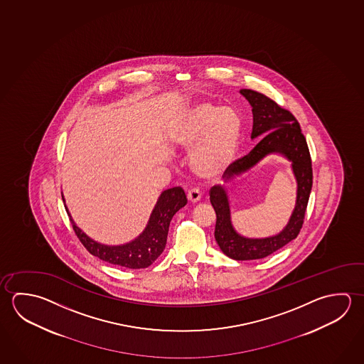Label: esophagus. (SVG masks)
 <instances>
[{
    "instance_id": "obj_1",
    "label": "esophagus",
    "mask_w": 364,
    "mask_h": 364,
    "mask_svg": "<svg viewBox=\"0 0 364 364\" xmlns=\"http://www.w3.org/2000/svg\"><path fill=\"white\" fill-rule=\"evenodd\" d=\"M188 199H189V202L191 203H197L198 200L200 199V191L199 189H196V188H193V189H189L188 191Z\"/></svg>"
}]
</instances>
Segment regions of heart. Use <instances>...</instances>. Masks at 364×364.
Here are the masks:
<instances>
[{
    "label": "heart",
    "instance_id": "heart-1",
    "mask_svg": "<svg viewBox=\"0 0 364 364\" xmlns=\"http://www.w3.org/2000/svg\"><path fill=\"white\" fill-rule=\"evenodd\" d=\"M242 129V117L232 107L198 103L180 116L171 136L181 147H194L191 165L196 173L215 178L235 160Z\"/></svg>",
    "mask_w": 364,
    "mask_h": 364
}]
</instances>
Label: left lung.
<instances>
[{
    "label": "left lung",
    "mask_w": 364,
    "mask_h": 364,
    "mask_svg": "<svg viewBox=\"0 0 364 364\" xmlns=\"http://www.w3.org/2000/svg\"><path fill=\"white\" fill-rule=\"evenodd\" d=\"M240 93L252 106V138H257L259 135H263V138L247 156L234 161L223 175L228 179L240 175L255 166L264 156L277 152L291 161L294 175L298 183L296 204L287 228L279 235L266 239H248L239 235L231 225L226 191L218 185L210 188V204L216 212L215 237L218 247L232 259L250 261L272 255L299 235L306 217V204L312 191L313 171L306 136L301 133L299 122L295 116L289 109L281 107L274 100L259 92L242 90Z\"/></svg>",
    "instance_id": "1"
}]
</instances>
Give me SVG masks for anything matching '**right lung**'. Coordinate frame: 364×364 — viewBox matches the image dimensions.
I'll return each mask as SVG.
<instances>
[{"label": "right lung", "mask_w": 364, "mask_h": 364, "mask_svg": "<svg viewBox=\"0 0 364 364\" xmlns=\"http://www.w3.org/2000/svg\"><path fill=\"white\" fill-rule=\"evenodd\" d=\"M186 202V196L180 186L164 191L157 200L146 230L134 242L119 247H109L92 240L74 223L68 210L66 212L70 217L75 235L90 255L98 257L102 261L109 262L111 264L138 269L151 266L160 257L166 247L170 221L173 215L181 207H184Z\"/></svg>", "instance_id": "right-lung-1"}]
</instances>
